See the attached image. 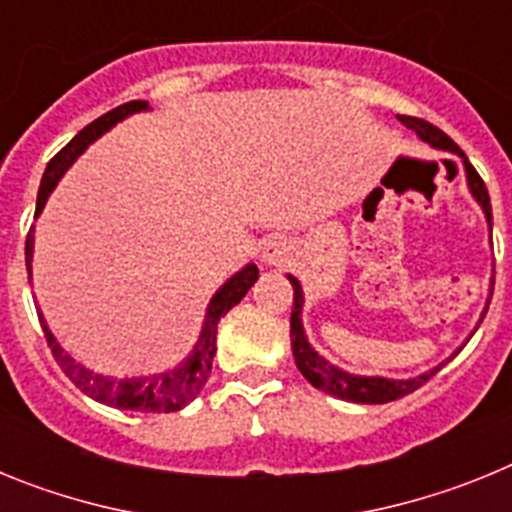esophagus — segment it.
Returning a JSON list of instances; mask_svg holds the SVG:
<instances>
[{
    "instance_id": "obj_1",
    "label": "esophagus",
    "mask_w": 512,
    "mask_h": 512,
    "mask_svg": "<svg viewBox=\"0 0 512 512\" xmlns=\"http://www.w3.org/2000/svg\"><path fill=\"white\" fill-rule=\"evenodd\" d=\"M264 261L269 266H284L289 261V256H292V246L287 243V238H279V235H274V238H269V241L264 243Z\"/></svg>"
}]
</instances>
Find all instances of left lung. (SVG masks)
I'll return each instance as SVG.
<instances>
[{"label":"left lung","instance_id":"1","mask_svg":"<svg viewBox=\"0 0 512 512\" xmlns=\"http://www.w3.org/2000/svg\"><path fill=\"white\" fill-rule=\"evenodd\" d=\"M402 125H408L410 130H415L420 140L425 143H431L433 148H441V151H454L459 156L461 148L456 146L454 140L449 135L443 133L441 128L431 125L428 120H420V117H410V115H400ZM464 166H467V182L472 194L477 197V202L482 205L487 215V223L492 220V205H490V194H487L485 182H482V176L477 174L472 164H469L467 158H464ZM292 287H295V302H292V318H289V338H292V354H295V364L297 369L302 372V377L312 384V387H318V390L328 392V395H336L341 400L348 402H364V405H382V402H392L400 400V397L410 395L418 387H423L433 374L441 369L436 366L433 372H425L415 379H384V377H356V374H346L336 366H330L328 361L320 359L315 351L310 348L305 338V330H302V320H300V310H302V287L295 277H289Z\"/></svg>","mask_w":512,"mask_h":512}]
</instances>
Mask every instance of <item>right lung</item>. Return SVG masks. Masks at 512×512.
<instances>
[{
	"instance_id": "obj_1",
	"label": "right lung",
	"mask_w": 512,
	"mask_h": 512,
	"mask_svg": "<svg viewBox=\"0 0 512 512\" xmlns=\"http://www.w3.org/2000/svg\"><path fill=\"white\" fill-rule=\"evenodd\" d=\"M148 102L143 99H133V102H125L115 110H110L107 115L97 117L94 122H89L87 128L81 130L76 138H71L56 156L51 158V164L45 169L43 182L38 189V205H35V215L43 210L48 194L53 192L56 182L61 179V174L74 164V158L79 156L84 148L97 140L104 130H110L117 120L128 117L130 112L146 110ZM30 261H33V230L27 233L25 241V264L27 274L33 279V269H30ZM259 279V269L256 264H248L246 269L238 271L230 282L223 284V289L212 297L210 310H207L205 328H202V336L194 346V354L184 361L179 369L166 374H158V377H138V379H107L99 377V374L87 372L84 366L76 364L71 356H66L61 351V346L56 343L53 333L45 325L43 315H38L40 325H43L45 341L48 348L53 351V359L58 361V366L63 369V374L71 379V382L79 387L81 392H87L89 397H94L97 402L104 405H112V408H125V410H140V413H174V410H182L187 402H192L194 397L200 395V390L205 387L207 377L212 372V359H215V336H217V323L223 318L225 312L233 305L246 297L248 289L253 287V282Z\"/></svg>"
}]
</instances>
